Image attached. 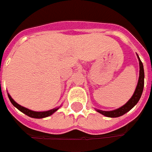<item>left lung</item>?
<instances>
[{"mask_svg": "<svg viewBox=\"0 0 152 152\" xmlns=\"http://www.w3.org/2000/svg\"><path fill=\"white\" fill-rule=\"evenodd\" d=\"M139 62H140V77H139V82H138V85L136 87L135 92H134V95L132 96V98L127 102L126 104H124L119 109L111 110V111H104V110H97L98 112L101 113L102 115H105V116H108V117H118V116H121V115H124L125 113H127L139 102V100L141 97L142 93H143V89H144V78H145L144 67H143V64H142L141 60L140 59V58H139Z\"/></svg>", "mask_w": 152, "mask_h": 152, "instance_id": "left-lung-1", "label": "left lung"}]
</instances>
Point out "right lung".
Returning <instances> with one entry per match:
<instances>
[{"label": "right lung", "instance_id": "add662e5", "mask_svg": "<svg viewBox=\"0 0 152 152\" xmlns=\"http://www.w3.org/2000/svg\"><path fill=\"white\" fill-rule=\"evenodd\" d=\"M8 98L10 99L11 103L16 107L17 109L19 110L21 112L24 113L25 115H27L28 116H30V117H33V118H43V117H47V116H49L53 113H54L58 109H53L51 110H48V111H42V112H38V111H33V110H30L27 109V108H24L23 106L19 105L18 104H17L11 97L9 94H8Z\"/></svg>", "mask_w": 152, "mask_h": 152}]
</instances>
